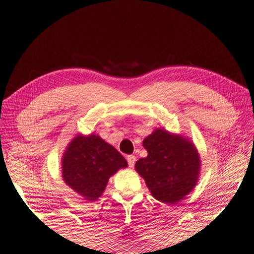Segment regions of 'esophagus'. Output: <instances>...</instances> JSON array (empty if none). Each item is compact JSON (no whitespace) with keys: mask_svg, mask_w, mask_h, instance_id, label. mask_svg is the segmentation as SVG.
I'll return each instance as SVG.
<instances>
[{"mask_svg":"<svg viewBox=\"0 0 254 254\" xmlns=\"http://www.w3.org/2000/svg\"><path fill=\"white\" fill-rule=\"evenodd\" d=\"M127 164H128V167H133L134 164H135V156L133 155H130L127 157Z\"/></svg>","mask_w":254,"mask_h":254,"instance_id":"esophagus-1","label":"esophagus"}]
</instances>
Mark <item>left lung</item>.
I'll list each match as a JSON object with an SVG mask.
<instances>
[{
  "mask_svg": "<svg viewBox=\"0 0 254 254\" xmlns=\"http://www.w3.org/2000/svg\"><path fill=\"white\" fill-rule=\"evenodd\" d=\"M148 156L135 163L152 196L174 204L189 194L199 179L201 160L194 144L185 136L156 128L144 138Z\"/></svg>",
  "mask_w": 254,
  "mask_h": 254,
  "instance_id": "left-lung-1",
  "label": "left lung"
}]
</instances>
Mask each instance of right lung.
<instances>
[{
	"label": "right lung",
	"mask_w": 254,
	"mask_h": 254,
	"mask_svg": "<svg viewBox=\"0 0 254 254\" xmlns=\"http://www.w3.org/2000/svg\"><path fill=\"white\" fill-rule=\"evenodd\" d=\"M127 163L99 135L78 134L62 157V178L84 200L95 201L105 191L108 180Z\"/></svg>",
	"instance_id": "add662e5"
}]
</instances>
